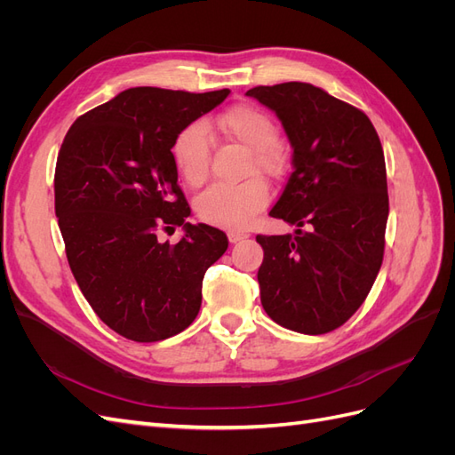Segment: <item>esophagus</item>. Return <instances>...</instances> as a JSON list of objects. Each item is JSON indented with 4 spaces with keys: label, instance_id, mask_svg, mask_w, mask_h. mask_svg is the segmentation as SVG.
I'll list each match as a JSON object with an SVG mask.
<instances>
[{
    "label": "esophagus",
    "instance_id": "34e87169",
    "mask_svg": "<svg viewBox=\"0 0 455 455\" xmlns=\"http://www.w3.org/2000/svg\"><path fill=\"white\" fill-rule=\"evenodd\" d=\"M249 235H246V233H241V231H228V239H229V243H239V241H243V239H246Z\"/></svg>",
    "mask_w": 455,
    "mask_h": 455
}]
</instances>
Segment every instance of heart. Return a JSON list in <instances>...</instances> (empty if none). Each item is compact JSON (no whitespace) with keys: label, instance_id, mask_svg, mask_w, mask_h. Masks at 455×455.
<instances>
[{"label":"heart","instance_id":"b5f03b06","mask_svg":"<svg viewBox=\"0 0 455 455\" xmlns=\"http://www.w3.org/2000/svg\"><path fill=\"white\" fill-rule=\"evenodd\" d=\"M218 127L228 139L251 149L249 171L277 174L283 169V151L277 146L279 129L269 114L256 106H233L218 117ZM172 157L178 172L189 186L206 180L211 167V134L203 121L189 123L176 136ZM269 191L259 178L241 184H214L196 201L197 216L206 224L228 229L246 228L266 209Z\"/></svg>","mask_w":455,"mask_h":455}]
</instances>
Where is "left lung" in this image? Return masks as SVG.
Here are the masks:
<instances>
[{
  "label": "left lung",
  "instance_id": "1",
  "mask_svg": "<svg viewBox=\"0 0 455 455\" xmlns=\"http://www.w3.org/2000/svg\"><path fill=\"white\" fill-rule=\"evenodd\" d=\"M281 119L294 171L269 216L298 229L256 235L261 306L299 334H326L363 306L383 261L389 216L379 136L359 108L288 81L246 91Z\"/></svg>",
  "mask_w": 455,
  "mask_h": 455
}]
</instances>
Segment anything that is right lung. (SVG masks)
Segmentation results:
<instances>
[{
  "mask_svg": "<svg viewBox=\"0 0 455 455\" xmlns=\"http://www.w3.org/2000/svg\"><path fill=\"white\" fill-rule=\"evenodd\" d=\"M229 89L134 87L79 116L60 146L54 212L74 277L100 321L149 343L180 334L201 307L203 277L228 237L191 214L178 186L176 136ZM185 228L176 245L159 228Z\"/></svg>",
  "mask_w": 455,
  "mask_h": 455,
  "instance_id": "right-lung-1",
  "label": "right lung"
}]
</instances>
